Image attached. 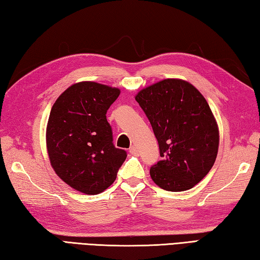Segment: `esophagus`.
<instances>
[{
    "label": "esophagus",
    "mask_w": 260,
    "mask_h": 260,
    "mask_svg": "<svg viewBox=\"0 0 260 260\" xmlns=\"http://www.w3.org/2000/svg\"><path fill=\"white\" fill-rule=\"evenodd\" d=\"M129 153H131V154H137V153H139V151H137L136 146L132 145V146L129 147Z\"/></svg>",
    "instance_id": "34e87169"
}]
</instances>
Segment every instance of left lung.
<instances>
[{"mask_svg":"<svg viewBox=\"0 0 260 260\" xmlns=\"http://www.w3.org/2000/svg\"><path fill=\"white\" fill-rule=\"evenodd\" d=\"M135 100L143 109L159 143L151 167L152 180L168 191L197 185L214 165L218 127L203 94L180 79H166L141 90Z\"/></svg>","mask_w":260,"mask_h":260,"instance_id":"8db88e82","label":"left lung"}]
</instances>
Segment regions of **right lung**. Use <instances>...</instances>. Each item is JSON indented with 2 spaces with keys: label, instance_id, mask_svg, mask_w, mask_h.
I'll use <instances>...</instances> for the list:
<instances>
[{
  "label": "right lung",
  "instance_id": "right-lung-1",
  "mask_svg": "<svg viewBox=\"0 0 260 260\" xmlns=\"http://www.w3.org/2000/svg\"><path fill=\"white\" fill-rule=\"evenodd\" d=\"M120 90L91 81L75 83L50 110L46 145L50 165L65 184L96 195L115 181L126 151L115 147L107 110Z\"/></svg>",
  "mask_w": 260,
  "mask_h": 260
}]
</instances>
